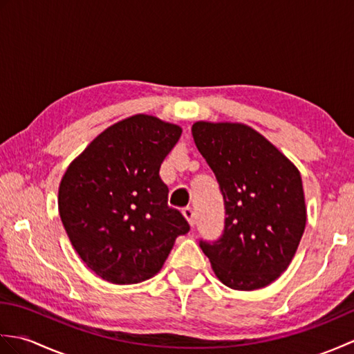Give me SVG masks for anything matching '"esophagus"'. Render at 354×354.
<instances>
[{"mask_svg": "<svg viewBox=\"0 0 354 354\" xmlns=\"http://www.w3.org/2000/svg\"><path fill=\"white\" fill-rule=\"evenodd\" d=\"M183 214H184V217L187 221H189V223H190V227H194V225H196V214H194V212H193V208H190V207H187V208H184L183 209Z\"/></svg>", "mask_w": 354, "mask_h": 354, "instance_id": "34e87169", "label": "esophagus"}]
</instances>
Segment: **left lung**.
I'll return each instance as SVG.
<instances>
[{"mask_svg":"<svg viewBox=\"0 0 354 354\" xmlns=\"http://www.w3.org/2000/svg\"><path fill=\"white\" fill-rule=\"evenodd\" d=\"M192 133L219 183L227 214L222 236L201 240V250L228 288H265L288 269L303 237L301 175L246 124L196 122Z\"/></svg>","mask_w":354,"mask_h":354,"instance_id":"obj_1","label":"left lung"}]
</instances>
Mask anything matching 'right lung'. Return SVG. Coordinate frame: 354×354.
Instances as JSON below:
<instances>
[{
	"instance_id": "add662e5",
	"label": "right lung",
	"mask_w": 354,
	"mask_h": 354,
	"mask_svg": "<svg viewBox=\"0 0 354 354\" xmlns=\"http://www.w3.org/2000/svg\"><path fill=\"white\" fill-rule=\"evenodd\" d=\"M183 129L152 115L109 126L74 160L59 185V214L79 257L103 280L135 284L164 265L190 231L167 204L160 176Z\"/></svg>"
}]
</instances>
